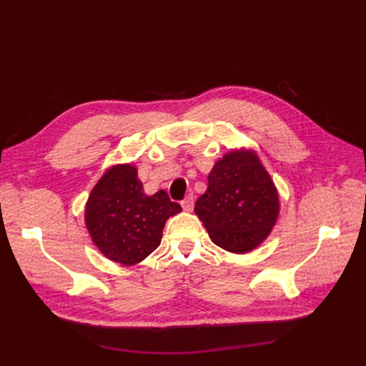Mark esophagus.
<instances>
[{"mask_svg":"<svg viewBox=\"0 0 366 366\" xmlns=\"http://www.w3.org/2000/svg\"><path fill=\"white\" fill-rule=\"evenodd\" d=\"M182 207L186 210V212H191V210L194 209V197H192V194L187 195L184 200L182 202Z\"/></svg>","mask_w":366,"mask_h":366,"instance_id":"obj_1","label":"esophagus"}]
</instances>
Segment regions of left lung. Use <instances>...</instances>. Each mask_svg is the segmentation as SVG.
Segmentation results:
<instances>
[{"label": "left lung", "mask_w": 366, "mask_h": 366, "mask_svg": "<svg viewBox=\"0 0 366 366\" xmlns=\"http://www.w3.org/2000/svg\"><path fill=\"white\" fill-rule=\"evenodd\" d=\"M207 191L195 203L217 246L232 253L257 249L280 215V195L254 151L224 154L209 172Z\"/></svg>", "instance_id": "1"}]
</instances>
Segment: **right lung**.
<instances>
[{
  "instance_id": "1",
  "label": "right lung",
  "mask_w": 366,
  "mask_h": 366,
  "mask_svg": "<svg viewBox=\"0 0 366 366\" xmlns=\"http://www.w3.org/2000/svg\"><path fill=\"white\" fill-rule=\"evenodd\" d=\"M182 212L168 194L143 192L131 163L108 168L85 204V226L94 246L108 259L134 265L160 246L166 219Z\"/></svg>"
}]
</instances>
